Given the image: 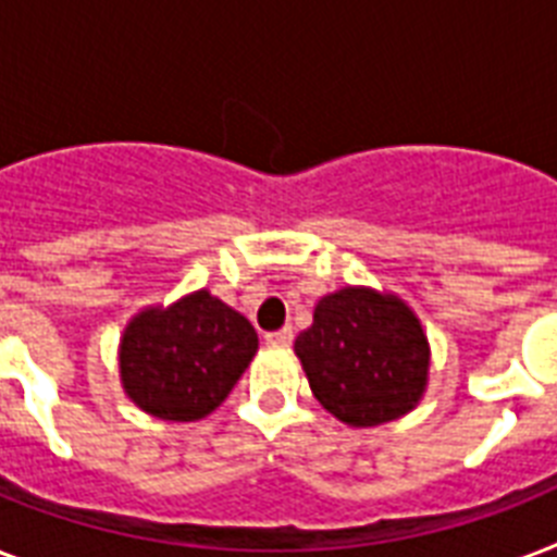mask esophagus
<instances>
[{
    "label": "esophagus",
    "mask_w": 557,
    "mask_h": 557,
    "mask_svg": "<svg viewBox=\"0 0 557 557\" xmlns=\"http://www.w3.org/2000/svg\"><path fill=\"white\" fill-rule=\"evenodd\" d=\"M292 338H295V332L286 326V330L269 332V335H265V344H269V347H288V344H292Z\"/></svg>",
    "instance_id": "1"
}]
</instances>
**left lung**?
<instances>
[{
	"mask_svg": "<svg viewBox=\"0 0 557 557\" xmlns=\"http://www.w3.org/2000/svg\"><path fill=\"white\" fill-rule=\"evenodd\" d=\"M314 398L349 428L410 413L424 387L431 347L413 309L396 295L347 286L321 297L295 341Z\"/></svg>",
	"mask_w": 557,
	"mask_h": 557,
	"instance_id": "1",
	"label": "left lung"
}]
</instances>
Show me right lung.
Returning <instances> with one entry per match:
<instances>
[{
	"instance_id": "1",
	"label": "right lung",
	"mask_w": 557,
	"mask_h": 557,
	"mask_svg": "<svg viewBox=\"0 0 557 557\" xmlns=\"http://www.w3.org/2000/svg\"><path fill=\"white\" fill-rule=\"evenodd\" d=\"M257 347L248 318L201 288L126 323L117 352L121 384L144 413L196 422L225 401Z\"/></svg>"
}]
</instances>
